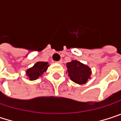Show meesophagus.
<instances>
[{
    "label": "esophagus",
    "instance_id": "1",
    "mask_svg": "<svg viewBox=\"0 0 121 121\" xmlns=\"http://www.w3.org/2000/svg\"><path fill=\"white\" fill-rule=\"evenodd\" d=\"M54 63H57V64H61L62 63V60H60L57 61H53Z\"/></svg>",
    "mask_w": 121,
    "mask_h": 121
}]
</instances>
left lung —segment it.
I'll list each match as a JSON object with an SVG mask.
<instances>
[{
    "label": "left lung",
    "instance_id": "1",
    "mask_svg": "<svg viewBox=\"0 0 121 121\" xmlns=\"http://www.w3.org/2000/svg\"><path fill=\"white\" fill-rule=\"evenodd\" d=\"M69 76L71 80L78 84H84L90 78L91 71L90 69L78 61H72L66 64Z\"/></svg>",
    "mask_w": 121,
    "mask_h": 121
}]
</instances>
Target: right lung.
Instances as JSON below:
<instances>
[{
  "instance_id": "obj_1",
  "label": "right lung",
  "mask_w": 121,
  "mask_h": 121,
  "mask_svg": "<svg viewBox=\"0 0 121 121\" xmlns=\"http://www.w3.org/2000/svg\"><path fill=\"white\" fill-rule=\"evenodd\" d=\"M48 66L49 65L48 64V62L38 61L33 67L29 69L26 71V74L29 76L30 80H36L43 73V72L46 71Z\"/></svg>"
}]
</instances>
